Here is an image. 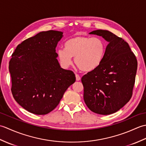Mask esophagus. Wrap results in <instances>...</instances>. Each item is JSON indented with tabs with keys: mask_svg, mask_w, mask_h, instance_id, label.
I'll return each mask as SVG.
<instances>
[{
	"mask_svg": "<svg viewBox=\"0 0 146 146\" xmlns=\"http://www.w3.org/2000/svg\"><path fill=\"white\" fill-rule=\"evenodd\" d=\"M75 76H76V81H80V80H81V78H80V76L78 75H77V74H76V75H75Z\"/></svg>",
	"mask_w": 146,
	"mask_h": 146,
	"instance_id": "obj_1",
	"label": "esophagus"
}]
</instances>
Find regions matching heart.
<instances>
[{"label": "heart", "mask_w": 146, "mask_h": 146, "mask_svg": "<svg viewBox=\"0 0 146 146\" xmlns=\"http://www.w3.org/2000/svg\"><path fill=\"white\" fill-rule=\"evenodd\" d=\"M64 49L58 51V57L65 68L75 63L85 72H91L100 66L106 52V43L98 37L76 36L64 42Z\"/></svg>", "instance_id": "heart-1"}]
</instances>
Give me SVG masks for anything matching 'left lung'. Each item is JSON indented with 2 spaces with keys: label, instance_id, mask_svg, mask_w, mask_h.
Wrapping results in <instances>:
<instances>
[{
  "label": "left lung",
  "instance_id": "obj_1",
  "mask_svg": "<svg viewBox=\"0 0 146 146\" xmlns=\"http://www.w3.org/2000/svg\"><path fill=\"white\" fill-rule=\"evenodd\" d=\"M89 34L102 36L108 42L100 66L82 78L83 98L91 111L109 115L122 108L131 98L137 61L129 44L107 30Z\"/></svg>",
  "mask_w": 146,
  "mask_h": 146
}]
</instances>
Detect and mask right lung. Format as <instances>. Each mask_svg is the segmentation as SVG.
Masks as SVG:
<instances>
[{"label":"right lung","mask_w":146,"mask_h":146,"mask_svg":"<svg viewBox=\"0 0 146 146\" xmlns=\"http://www.w3.org/2000/svg\"><path fill=\"white\" fill-rule=\"evenodd\" d=\"M62 37L57 31L40 32L22 42L12 54V94L31 113L45 115L53 110L75 82L73 71L61 68L57 60L56 47Z\"/></svg>","instance_id":"right-lung-1"}]
</instances>
